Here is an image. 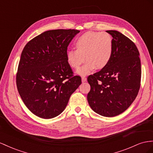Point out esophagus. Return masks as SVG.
<instances>
[{
    "instance_id": "obj_1",
    "label": "esophagus",
    "mask_w": 153,
    "mask_h": 153,
    "mask_svg": "<svg viewBox=\"0 0 153 153\" xmlns=\"http://www.w3.org/2000/svg\"><path fill=\"white\" fill-rule=\"evenodd\" d=\"M86 80H87V78H86V76H82V82H86Z\"/></svg>"
}]
</instances>
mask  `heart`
Returning a JSON list of instances; mask_svg holds the SVG:
<instances>
[{"mask_svg":"<svg viewBox=\"0 0 153 153\" xmlns=\"http://www.w3.org/2000/svg\"><path fill=\"white\" fill-rule=\"evenodd\" d=\"M76 50L69 49L66 52L68 64L73 69H78L83 62V66L76 73L86 75L94 69L105 68L111 59L114 51L113 40L107 32L88 31L82 35L75 42Z\"/></svg>","mask_w":153,"mask_h":153,"instance_id":"heart-1","label":"heart"}]
</instances>
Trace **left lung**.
I'll list each match as a JSON object with an SVG mask.
<instances>
[{"mask_svg": "<svg viewBox=\"0 0 153 153\" xmlns=\"http://www.w3.org/2000/svg\"><path fill=\"white\" fill-rule=\"evenodd\" d=\"M113 36L114 51L107 66L88 77V101L94 112L113 117L122 113L135 100L141 82L140 53L133 41L119 31Z\"/></svg>", "mask_w": 153, "mask_h": 153, "instance_id": "8db88e82", "label": "left lung"}]
</instances>
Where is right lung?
<instances>
[{
  "mask_svg": "<svg viewBox=\"0 0 153 153\" xmlns=\"http://www.w3.org/2000/svg\"><path fill=\"white\" fill-rule=\"evenodd\" d=\"M75 30L45 31L28 42L19 61L16 83L24 104L36 116L56 117L65 109L69 98L81 84L66 61Z\"/></svg>",
  "mask_w": 153,
  "mask_h": 153,
  "instance_id": "right-lung-1",
  "label": "right lung"
}]
</instances>
